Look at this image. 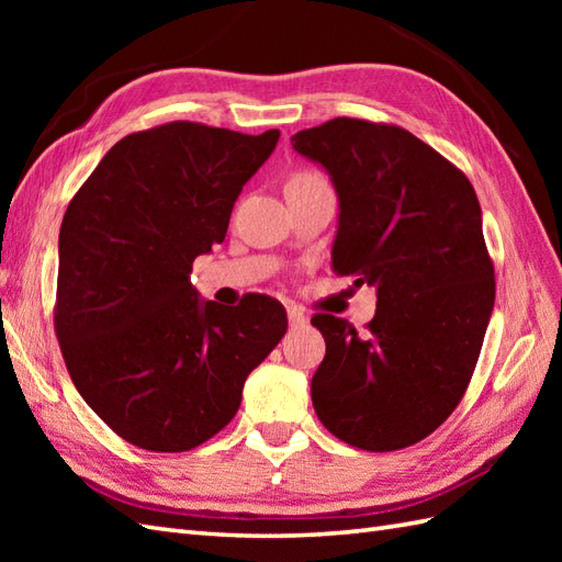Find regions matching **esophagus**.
Listing matches in <instances>:
<instances>
[{
    "label": "esophagus",
    "instance_id": "34e87169",
    "mask_svg": "<svg viewBox=\"0 0 562 562\" xmlns=\"http://www.w3.org/2000/svg\"><path fill=\"white\" fill-rule=\"evenodd\" d=\"M288 318H290V326L292 328H300L306 324V316L300 306H288Z\"/></svg>",
    "mask_w": 562,
    "mask_h": 562
}]
</instances>
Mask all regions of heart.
I'll use <instances>...</instances> for the list:
<instances>
[{"mask_svg": "<svg viewBox=\"0 0 562 562\" xmlns=\"http://www.w3.org/2000/svg\"><path fill=\"white\" fill-rule=\"evenodd\" d=\"M306 176H314V173L312 171H300V173H294L290 181H296V178H306Z\"/></svg>", "mask_w": 562, "mask_h": 562, "instance_id": "obj_1", "label": "heart"}]
</instances>
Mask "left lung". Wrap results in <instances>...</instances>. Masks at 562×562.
Masks as SVG:
<instances>
[{"label": "left lung", "mask_w": 562, "mask_h": 562, "mask_svg": "<svg viewBox=\"0 0 562 562\" xmlns=\"http://www.w3.org/2000/svg\"><path fill=\"white\" fill-rule=\"evenodd\" d=\"M292 145L338 190L333 272L376 288L364 333L333 314L312 318L326 340L314 411L350 447H413L461 403L493 314L479 198L461 169L398 125L333 117Z\"/></svg>", "instance_id": "1"}]
</instances>
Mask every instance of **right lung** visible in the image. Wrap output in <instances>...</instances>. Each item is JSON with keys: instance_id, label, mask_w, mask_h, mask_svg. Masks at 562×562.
I'll list each match as a JSON object with an SVG mask.
<instances>
[{"instance_id": "add662e5", "label": "right lung", "mask_w": 562, "mask_h": 562, "mask_svg": "<svg viewBox=\"0 0 562 562\" xmlns=\"http://www.w3.org/2000/svg\"><path fill=\"white\" fill-rule=\"evenodd\" d=\"M280 130L173 121L123 137L59 226L55 333L81 398L130 445L200 447L232 423L246 376L288 330L284 306L200 302L190 270L222 244Z\"/></svg>"}]
</instances>
